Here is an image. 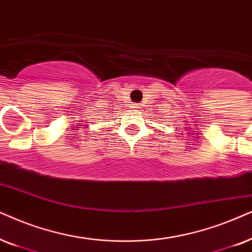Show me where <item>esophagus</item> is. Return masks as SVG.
Masks as SVG:
<instances>
[{
    "label": "esophagus",
    "instance_id": "1",
    "mask_svg": "<svg viewBox=\"0 0 252 252\" xmlns=\"http://www.w3.org/2000/svg\"><path fill=\"white\" fill-rule=\"evenodd\" d=\"M133 108H135V109H138V108H139V105H138V103H135V105H133Z\"/></svg>",
    "mask_w": 252,
    "mask_h": 252
}]
</instances>
